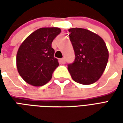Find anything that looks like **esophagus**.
Segmentation results:
<instances>
[{"label":"esophagus","mask_w":123,"mask_h":123,"mask_svg":"<svg viewBox=\"0 0 123 123\" xmlns=\"http://www.w3.org/2000/svg\"><path fill=\"white\" fill-rule=\"evenodd\" d=\"M60 62H61V64H65V62H66L65 59H64V58H62V59H60Z\"/></svg>","instance_id":"esophagus-1"}]
</instances>
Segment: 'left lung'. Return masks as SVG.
Wrapping results in <instances>:
<instances>
[{
  "label": "left lung",
  "mask_w": 123,
  "mask_h": 123,
  "mask_svg": "<svg viewBox=\"0 0 123 123\" xmlns=\"http://www.w3.org/2000/svg\"><path fill=\"white\" fill-rule=\"evenodd\" d=\"M70 40L75 53V61L68 70L75 82L89 85L103 74L109 59V51L99 35L83 28L68 30Z\"/></svg>",
  "instance_id": "1"
}]
</instances>
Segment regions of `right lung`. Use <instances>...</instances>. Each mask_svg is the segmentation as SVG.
<instances>
[{
  "mask_svg": "<svg viewBox=\"0 0 123 123\" xmlns=\"http://www.w3.org/2000/svg\"><path fill=\"white\" fill-rule=\"evenodd\" d=\"M61 31L59 28H41L28 36L16 55L18 72L23 80L33 86H41L51 80L59 65L54 57L51 44Z\"/></svg>",
  "mask_w": 123,
  "mask_h": 123,
  "instance_id": "add662e5",
  "label": "right lung"
}]
</instances>
